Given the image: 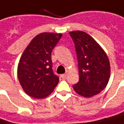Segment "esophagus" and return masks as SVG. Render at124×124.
<instances>
[{"mask_svg": "<svg viewBox=\"0 0 124 124\" xmlns=\"http://www.w3.org/2000/svg\"><path fill=\"white\" fill-rule=\"evenodd\" d=\"M60 77H62V79H66V77H67V74H61V75H60Z\"/></svg>", "mask_w": 124, "mask_h": 124, "instance_id": "obj_1", "label": "esophagus"}]
</instances>
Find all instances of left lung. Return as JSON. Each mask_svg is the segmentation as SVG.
<instances>
[{
	"mask_svg": "<svg viewBox=\"0 0 124 124\" xmlns=\"http://www.w3.org/2000/svg\"><path fill=\"white\" fill-rule=\"evenodd\" d=\"M73 39L79 69V82L73 85L79 95L91 97L100 93L108 84L110 64L107 54L87 33L70 32Z\"/></svg>",
	"mask_w": 124,
	"mask_h": 124,
	"instance_id": "8db88e82",
	"label": "left lung"
}]
</instances>
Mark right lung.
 <instances>
[{"instance_id":"1","label":"right lung","mask_w":124,"mask_h":124,"mask_svg":"<svg viewBox=\"0 0 124 124\" xmlns=\"http://www.w3.org/2000/svg\"><path fill=\"white\" fill-rule=\"evenodd\" d=\"M62 34L43 32L38 35L25 50L17 67V77L25 92L42 99L50 95L59 82L52 70V51Z\"/></svg>"}]
</instances>
